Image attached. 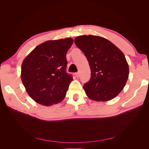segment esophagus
Listing matches in <instances>:
<instances>
[{
    "mask_svg": "<svg viewBox=\"0 0 149 149\" xmlns=\"http://www.w3.org/2000/svg\"><path fill=\"white\" fill-rule=\"evenodd\" d=\"M75 76H76V78H79V73H75Z\"/></svg>",
    "mask_w": 149,
    "mask_h": 149,
    "instance_id": "34e87169",
    "label": "esophagus"
}]
</instances>
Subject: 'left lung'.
Returning a JSON list of instances; mask_svg holds the SVG:
<instances>
[{
	"label": "left lung",
	"mask_w": 149,
	"mask_h": 149,
	"mask_svg": "<svg viewBox=\"0 0 149 149\" xmlns=\"http://www.w3.org/2000/svg\"><path fill=\"white\" fill-rule=\"evenodd\" d=\"M74 43L84 53L91 69V79L83 86L87 96L95 101H108L116 97L129 78V65L124 53L100 36H78Z\"/></svg>",
	"instance_id": "obj_1"
}]
</instances>
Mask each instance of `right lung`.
I'll return each instance as SVG.
<instances>
[{
    "instance_id": "add662e5",
    "label": "right lung",
    "mask_w": 149,
    "mask_h": 149,
    "mask_svg": "<svg viewBox=\"0 0 149 149\" xmlns=\"http://www.w3.org/2000/svg\"><path fill=\"white\" fill-rule=\"evenodd\" d=\"M66 38L36 47L22 62L21 79L30 97L49 106L63 100L73 78L66 72V53L73 43Z\"/></svg>"
}]
</instances>
